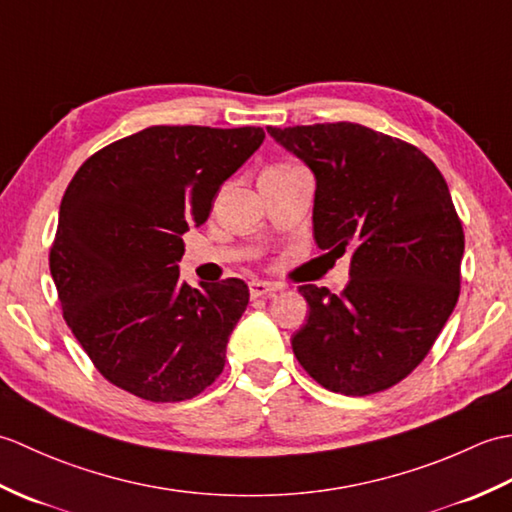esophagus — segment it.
<instances>
[{"instance_id": "esophagus-1", "label": "esophagus", "mask_w": 512, "mask_h": 512, "mask_svg": "<svg viewBox=\"0 0 512 512\" xmlns=\"http://www.w3.org/2000/svg\"><path fill=\"white\" fill-rule=\"evenodd\" d=\"M279 288L273 284H266V281H253L250 284V297L257 299V297H264V295H273Z\"/></svg>"}]
</instances>
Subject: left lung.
<instances>
[{"mask_svg": "<svg viewBox=\"0 0 512 512\" xmlns=\"http://www.w3.org/2000/svg\"><path fill=\"white\" fill-rule=\"evenodd\" d=\"M268 134L317 178L319 248L352 259L341 295L299 288L310 314L292 352L336 394L394 387L429 354L460 297L464 231L447 180L418 147L358 123Z\"/></svg>", "mask_w": 512, "mask_h": 512, "instance_id": "8db88e82", "label": "left lung"}]
</instances>
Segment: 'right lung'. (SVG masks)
I'll return each instance as SVG.
<instances>
[{
    "label": "right lung",
    "mask_w": 512,
    "mask_h": 512,
    "mask_svg": "<svg viewBox=\"0 0 512 512\" xmlns=\"http://www.w3.org/2000/svg\"><path fill=\"white\" fill-rule=\"evenodd\" d=\"M262 127L154 125L96 151L63 193L50 273L94 367L151 402L198 396L222 374L248 306L242 279L180 281L182 235L264 143Z\"/></svg>",
    "instance_id": "right-lung-1"
}]
</instances>
